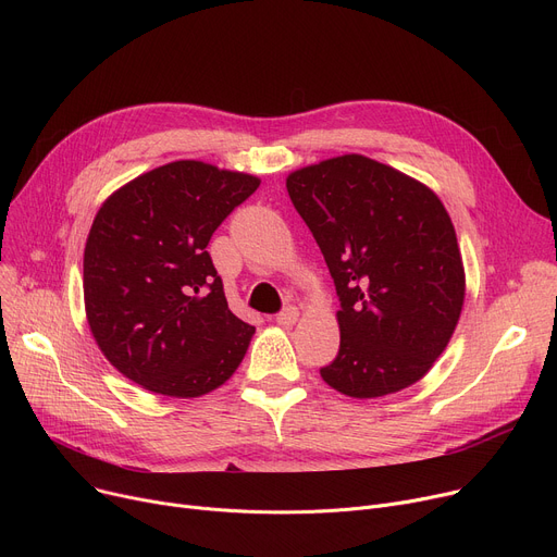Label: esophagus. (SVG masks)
Masks as SVG:
<instances>
[{"mask_svg": "<svg viewBox=\"0 0 557 557\" xmlns=\"http://www.w3.org/2000/svg\"><path fill=\"white\" fill-rule=\"evenodd\" d=\"M298 315H300V311L296 307H286L282 313H277L275 320L280 327H294L298 323Z\"/></svg>", "mask_w": 557, "mask_h": 557, "instance_id": "1", "label": "esophagus"}]
</instances>
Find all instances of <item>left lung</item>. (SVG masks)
<instances>
[{
    "label": "left lung",
    "instance_id": "1",
    "mask_svg": "<svg viewBox=\"0 0 557 557\" xmlns=\"http://www.w3.org/2000/svg\"><path fill=\"white\" fill-rule=\"evenodd\" d=\"M286 191L341 300V349L320 376L355 399L420 382L445 352L465 302L462 257L443 200L359 153L290 171Z\"/></svg>",
    "mask_w": 557,
    "mask_h": 557
}]
</instances>
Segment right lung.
I'll return each mask as SVG.
<instances>
[{"label":"right lung","mask_w":557,"mask_h":557,"mask_svg":"<svg viewBox=\"0 0 557 557\" xmlns=\"http://www.w3.org/2000/svg\"><path fill=\"white\" fill-rule=\"evenodd\" d=\"M257 175L178 160L99 208L83 252V300L103 357L144 391L200 397L239 368L255 327L227 307L208 244Z\"/></svg>","instance_id":"1"}]
</instances>
